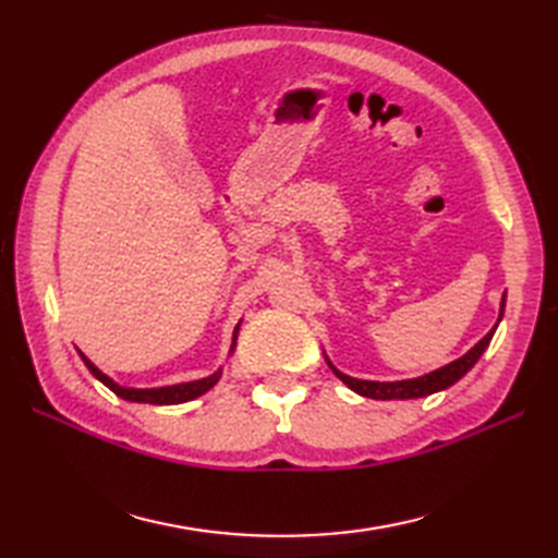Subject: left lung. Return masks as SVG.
<instances>
[{
	"mask_svg": "<svg viewBox=\"0 0 558 558\" xmlns=\"http://www.w3.org/2000/svg\"><path fill=\"white\" fill-rule=\"evenodd\" d=\"M504 306H506V294L501 298V312H499V322L504 316ZM499 322H496V326H499ZM496 326L489 330L487 336H484L475 348H472L470 352L462 354L460 360L450 362L446 366H441V369H436L432 374H424L420 378H408V381H362V378H352L348 374L338 372L333 364L328 362L330 369H333V374L340 378L342 384H345L350 390H354V393H360L364 398H374V400H410V398H424V396H432L436 393V390H444L448 386H453L456 381H460L462 376H465L472 366L477 364V360L482 357V352L489 348V342L494 338V330Z\"/></svg>",
	"mask_w": 558,
	"mask_h": 558,
	"instance_id": "left-lung-1",
	"label": "left lung"
}]
</instances>
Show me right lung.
<instances>
[{
	"label": "right lung",
	"mask_w": 558,
	"mask_h": 558,
	"mask_svg": "<svg viewBox=\"0 0 558 558\" xmlns=\"http://www.w3.org/2000/svg\"><path fill=\"white\" fill-rule=\"evenodd\" d=\"M236 333H240V326L234 328V336H232V348L230 352L234 350L236 345ZM83 364L88 366V372L98 378V381H102L105 386H108L114 396H120L124 400H132V402H150V405H180V402H186V400H194L198 396L208 393V390L218 384V378L222 376V369H218L216 374H210L206 378H198V381H186V384H177V386H162V388H124L120 384H114L110 376H105L96 364H93L86 354L78 352Z\"/></svg>",
	"instance_id": "right-lung-1"
}]
</instances>
